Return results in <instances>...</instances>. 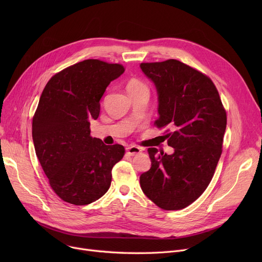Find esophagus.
Segmentation results:
<instances>
[{"mask_svg": "<svg viewBox=\"0 0 262 262\" xmlns=\"http://www.w3.org/2000/svg\"><path fill=\"white\" fill-rule=\"evenodd\" d=\"M141 152V148L136 146V145H132V146H128L126 147V154L129 155V156H135L137 154H139Z\"/></svg>", "mask_w": 262, "mask_h": 262, "instance_id": "1", "label": "esophagus"}]
</instances>
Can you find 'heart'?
<instances>
[{"label": "heart", "mask_w": 262, "mask_h": 262, "mask_svg": "<svg viewBox=\"0 0 262 262\" xmlns=\"http://www.w3.org/2000/svg\"><path fill=\"white\" fill-rule=\"evenodd\" d=\"M140 88H145L144 84L142 81L136 79V78H133L128 81L127 84V91L128 90H135V89H140Z\"/></svg>", "instance_id": "b5f03b06"}]
</instances>
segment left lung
<instances>
[{"label":"left lung","mask_w":262,"mask_h":262,"mask_svg":"<svg viewBox=\"0 0 262 262\" xmlns=\"http://www.w3.org/2000/svg\"><path fill=\"white\" fill-rule=\"evenodd\" d=\"M158 95L155 125L167 129L171 155L147 149L152 166L140 175L143 193L164 210L183 209L212 180L222 154L226 112L212 80L184 62L141 63Z\"/></svg>","instance_id":"8db88e82"}]
</instances>
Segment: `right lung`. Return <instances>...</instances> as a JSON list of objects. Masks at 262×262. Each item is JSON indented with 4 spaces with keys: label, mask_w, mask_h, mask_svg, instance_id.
Returning a JSON list of instances; mask_svg holds the SVG:
<instances>
[{
    "label": "right lung",
    "mask_w": 262,
    "mask_h": 262,
    "mask_svg": "<svg viewBox=\"0 0 262 262\" xmlns=\"http://www.w3.org/2000/svg\"><path fill=\"white\" fill-rule=\"evenodd\" d=\"M123 72L121 64L87 59L55 74L40 96L32 128L36 155L52 189L67 203L81 206L102 198L123 158V145L90 136L106 88Z\"/></svg>",
    "instance_id": "right-lung-1"
}]
</instances>
